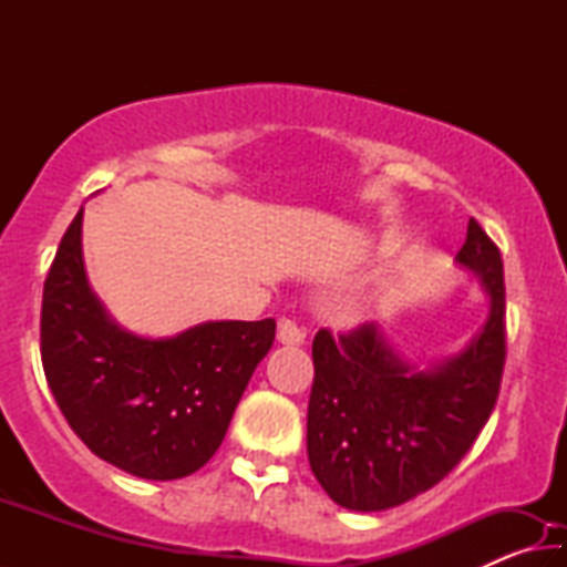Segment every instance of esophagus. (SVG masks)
I'll use <instances>...</instances> for the list:
<instances>
[{"instance_id": "34e87169", "label": "esophagus", "mask_w": 567, "mask_h": 567, "mask_svg": "<svg viewBox=\"0 0 567 567\" xmlns=\"http://www.w3.org/2000/svg\"><path fill=\"white\" fill-rule=\"evenodd\" d=\"M277 340L282 344H302L305 342V330L295 320L282 318L277 322Z\"/></svg>"}]
</instances>
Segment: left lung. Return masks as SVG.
Returning a JSON list of instances; mask_svg holds the SVG:
<instances>
[{
    "instance_id": "left-lung-1",
    "label": "left lung",
    "mask_w": 567,
    "mask_h": 567,
    "mask_svg": "<svg viewBox=\"0 0 567 567\" xmlns=\"http://www.w3.org/2000/svg\"><path fill=\"white\" fill-rule=\"evenodd\" d=\"M457 265L477 275L491 315L453 358L415 368L375 322L312 340L307 460L348 511L378 513L437 485L473 447L495 408L505 368L503 257L470 217Z\"/></svg>"
}]
</instances>
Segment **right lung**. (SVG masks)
<instances>
[{"instance_id":"right-lung-1","label":"right lung","mask_w":567,"mask_h":567,"mask_svg":"<svg viewBox=\"0 0 567 567\" xmlns=\"http://www.w3.org/2000/svg\"><path fill=\"white\" fill-rule=\"evenodd\" d=\"M42 364L76 437L145 480H177L223 445L275 320H219L175 338L122 330L92 292L82 260V209L66 227L42 295Z\"/></svg>"}]
</instances>
